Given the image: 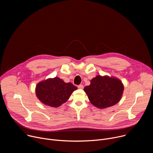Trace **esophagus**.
I'll return each mask as SVG.
<instances>
[{
    "label": "esophagus",
    "instance_id": "obj_1",
    "mask_svg": "<svg viewBox=\"0 0 153 153\" xmlns=\"http://www.w3.org/2000/svg\"><path fill=\"white\" fill-rule=\"evenodd\" d=\"M78 88H79V89H83V85H78Z\"/></svg>",
    "mask_w": 153,
    "mask_h": 153
}]
</instances>
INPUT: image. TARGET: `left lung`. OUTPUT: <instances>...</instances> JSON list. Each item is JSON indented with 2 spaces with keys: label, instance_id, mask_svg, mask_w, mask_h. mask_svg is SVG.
<instances>
[{
  "label": "left lung",
  "instance_id": "1",
  "mask_svg": "<svg viewBox=\"0 0 153 153\" xmlns=\"http://www.w3.org/2000/svg\"><path fill=\"white\" fill-rule=\"evenodd\" d=\"M83 90L93 105L99 109L111 107L120 100L124 90L122 81L113 76L97 75Z\"/></svg>",
  "mask_w": 153,
  "mask_h": 153
}]
</instances>
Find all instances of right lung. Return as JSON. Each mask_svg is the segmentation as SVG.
I'll list each match as a JSON object with an SVG mask.
<instances>
[{
  "instance_id": "1",
  "label": "right lung",
  "mask_w": 153,
  "mask_h": 153,
  "mask_svg": "<svg viewBox=\"0 0 153 153\" xmlns=\"http://www.w3.org/2000/svg\"><path fill=\"white\" fill-rule=\"evenodd\" d=\"M77 89L71 83H65L58 77L48 78L39 82L36 86V95L41 103L57 108L66 102L73 92Z\"/></svg>"
}]
</instances>
